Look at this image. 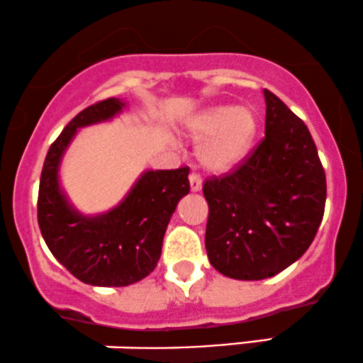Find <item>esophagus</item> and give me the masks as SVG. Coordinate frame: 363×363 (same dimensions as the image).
<instances>
[{
	"label": "esophagus",
	"instance_id": "34e87169",
	"mask_svg": "<svg viewBox=\"0 0 363 363\" xmlns=\"http://www.w3.org/2000/svg\"><path fill=\"white\" fill-rule=\"evenodd\" d=\"M201 177L198 174H191L189 175V186H191V191H193V193H198V191L201 189Z\"/></svg>",
	"mask_w": 363,
	"mask_h": 363
}]
</instances>
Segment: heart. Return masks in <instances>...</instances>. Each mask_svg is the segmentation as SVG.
<instances>
[{
  "label": "heart",
  "instance_id": "1",
  "mask_svg": "<svg viewBox=\"0 0 363 363\" xmlns=\"http://www.w3.org/2000/svg\"><path fill=\"white\" fill-rule=\"evenodd\" d=\"M196 146L198 160L206 170L225 174L240 167L252 151L258 134V115L252 106L215 105L186 123Z\"/></svg>",
  "mask_w": 363,
  "mask_h": 363
}]
</instances>
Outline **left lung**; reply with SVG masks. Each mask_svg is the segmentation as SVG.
I'll return each mask as SVG.
<instances>
[{
    "mask_svg": "<svg viewBox=\"0 0 363 363\" xmlns=\"http://www.w3.org/2000/svg\"><path fill=\"white\" fill-rule=\"evenodd\" d=\"M264 141L240 169L203 184L208 260L240 281H262L294 264L325 206V174L308 127L276 94L264 89Z\"/></svg>",
    "mask_w": 363,
    "mask_h": 363,
    "instance_id": "left-lung-1",
    "label": "left lung"
}]
</instances>
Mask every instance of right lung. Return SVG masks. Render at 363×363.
Masks as SVG:
<instances>
[{"label":"right lung","instance_id":"obj_1","mask_svg":"<svg viewBox=\"0 0 363 363\" xmlns=\"http://www.w3.org/2000/svg\"><path fill=\"white\" fill-rule=\"evenodd\" d=\"M123 108L125 101L108 98L75 115L50 146L39 182L38 222L50 252L79 281L105 288L134 284L153 272L170 217L189 193L188 167L145 170L108 212L84 215L72 205L60 182L63 155L79 129L108 122Z\"/></svg>","mask_w":363,"mask_h":363}]
</instances>
